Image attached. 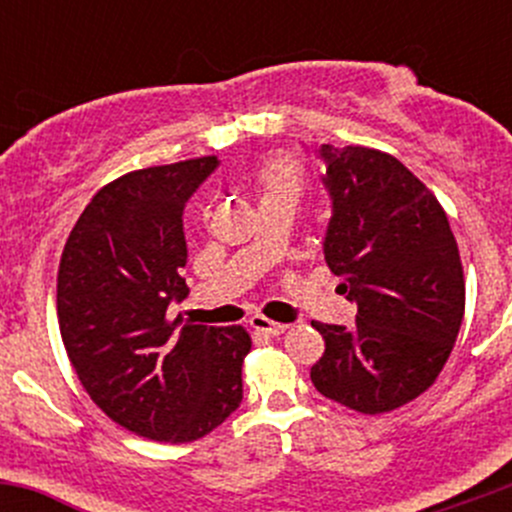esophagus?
<instances>
[{
    "instance_id": "1",
    "label": "esophagus",
    "mask_w": 512,
    "mask_h": 512,
    "mask_svg": "<svg viewBox=\"0 0 512 512\" xmlns=\"http://www.w3.org/2000/svg\"><path fill=\"white\" fill-rule=\"evenodd\" d=\"M250 327L255 329V332L267 334V337H280V334L287 332V324L272 322V319L262 317V314H255V317L250 319Z\"/></svg>"
}]
</instances>
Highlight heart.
Segmentation results:
<instances>
[{
  "mask_svg": "<svg viewBox=\"0 0 512 512\" xmlns=\"http://www.w3.org/2000/svg\"><path fill=\"white\" fill-rule=\"evenodd\" d=\"M255 185L260 193V205L275 200L297 205V200L307 193V168L297 156H277L257 168Z\"/></svg>",
  "mask_w": 512,
  "mask_h": 512,
  "instance_id": "b5f03b06",
  "label": "heart"
}]
</instances>
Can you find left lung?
Here are the masks:
<instances>
[{"label": "left lung", "instance_id": "1", "mask_svg": "<svg viewBox=\"0 0 512 512\" xmlns=\"http://www.w3.org/2000/svg\"><path fill=\"white\" fill-rule=\"evenodd\" d=\"M319 156L332 195L324 257L359 312L352 329L312 322L327 344L312 384L359 414H386L421 396L453 352L461 252L446 210L401 160L366 146Z\"/></svg>", "mask_w": 512, "mask_h": 512}]
</instances>
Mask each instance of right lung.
<instances>
[{"mask_svg": "<svg viewBox=\"0 0 512 512\" xmlns=\"http://www.w3.org/2000/svg\"><path fill=\"white\" fill-rule=\"evenodd\" d=\"M218 156L131 170L91 198L56 275V314L71 366L111 421L160 443L208 436L242 401L245 327L168 319L188 285L185 200Z\"/></svg>", "mask_w": 512, "mask_h": 512, "instance_id": "add662e5", "label": "right lung"}]
</instances>
